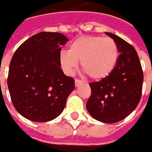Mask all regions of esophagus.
<instances>
[{
  "mask_svg": "<svg viewBox=\"0 0 152 152\" xmlns=\"http://www.w3.org/2000/svg\"><path fill=\"white\" fill-rule=\"evenodd\" d=\"M81 83H82V81H81V80H79V79H75V86H76V87L79 86Z\"/></svg>",
  "mask_w": 152,
  "mask_h": 152,
  "instance_id": "1",
  "label": "esophagus"
}]
</instances>
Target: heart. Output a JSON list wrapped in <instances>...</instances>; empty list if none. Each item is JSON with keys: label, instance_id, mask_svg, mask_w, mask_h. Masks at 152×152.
Here are the masks:
<instances>
[{"label": "heart", "instance_id": "1", "mask_svg": "<svg viewBox=\"0 0 152 152\" xmlns=\"http://www.w3.org/2000/svg\"><path fill=\"white\" fill-rule=\"evenodd\" d=\"M118 58L115 41L99 36L81 37L63 50L59 56L61 66L68 74H73L80 61L81 69L94 80L106 78L112 72Z\"/></svg>", "mask_w": 152, "mask_h": 152}]
</instances>
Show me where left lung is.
<instances>
[{
  "label": "left lung",
  "instance_id": "1",
  "mask_svg": "<svg viewBox=\"0 0 152 152\" xmlns=\"http://www.w3.org/2000/svg\"><path fill=\"white\" fill-rule=\"evenodd\" d=\"M105 34L115 41L120 55L110 75L89 83L91 95L86 108L96 121L111 124L124 120L138 105L144 78L135 48L118 36Z\"/></svg>",
  "mask_w": 152,
  "mask_h": 152
}]
</instances>
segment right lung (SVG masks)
Here are the masks:
<instances>
[{"instance_id": "obj_1", "label": "right lung", "mask_w": 152, "mask_h": 152, "mask_svg": "<svg viewBox=\"0 0 152 152\" xmlns=\"http://www.w3.org/2000/svg\"><path fill=\"white\" fill-rule=\"evenodd\" d=\"M69 39L42 31L25 41L12 57L7 85L17 111L27 120L48 122L59 115L74 89V79L61 69V47Z\"/></svg>"}]
</instances>
